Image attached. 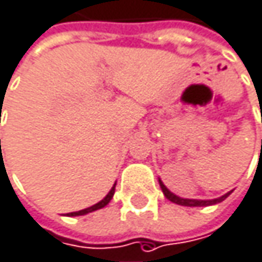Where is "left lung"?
I'll return each mask as SVG.
<instances>
[{
  "mask_svg": "<svg viewBox=\"0 0 262 262\" xmlns=\"http://www.w3.org/2000/svg\"><path fill=\"white\" fill-rule=\"evenodd\" d=\"M159 184H160V189L163 192V195L169 200L171 202H176L179 205H186V207H205V205H213V204H217V202H222L225 198H228L231 195V192L225 193L224 196L221 198H216V200H187V198H180L177 195H174L172 192H169L166 189V186L159 180Z\"/></svg>",
  "mask_w": 262,
  "mask_h": 262,
  "instance_id": "1",
  "label": "left lung"
}]
</instances>
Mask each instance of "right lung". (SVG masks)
Wrapping results in <instances>:
<instances>
[{"mask_svg": "<svg viewBox=\"0 0 262 262\" xmlns=\"http://www.w3.org/2000/svg\"><path fill=\"white\" fill-rule=\"evenodd\" d=\"M114 192H115V184L112 186V189L109 190V193H107L106 196H105L102 201L97 202V204H94V205H91V207H88V208H83V210H79V211L69 213V216H82V214H86V213L96 211V210H99V208H103V207H105V205H107V204H109V201L112 200V196H114Z\"/></svg>", "mask_w": 262, "mask_h": 262, "instance_id": "add662e5", "label": "right lung"}]
</instances>
